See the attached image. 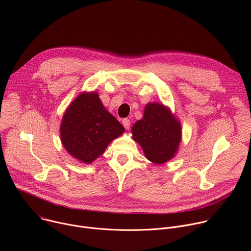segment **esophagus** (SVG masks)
Returning a JSON list of instances; mask_svg holds the SVG:
<instances>
[{
	"label": "esophagus",
	"mask_w": 251,
	"mask_h": 251,
	"mask_svg": "<svg viewBox=\"0 0 251 251\" xmlns=\"http://www.w3.org/2000/svg\"><path fill=\"white\" fill-rule=\"evenodd\" d=\"M122 124H123V126L125 127V129L129 130L130 125H131V122H130L129 119H123V120H122Z\"/></svg>",
	"instance_id": "esophagus-1"
}]
</instances>
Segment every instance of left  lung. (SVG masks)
Segmentation results:
<instances>
[{
	"mask_svg": "<svg viewBox=\"0 0 251 251\" xmlns=\"http://www.w3.org/2000/svg\"><path fill=\"white\" fill-rule=\"evenodd\" d=\"M132 138L141 146L145 157L162 165L177 153L182 141V125L169 107L151 102L145 106L143 118L132 126Z\"/></svg>",
	"mask_w": 251,
	"mask_h": 251,
	"instance_id": "1",
	"label": "left lung"
}]
</instances>
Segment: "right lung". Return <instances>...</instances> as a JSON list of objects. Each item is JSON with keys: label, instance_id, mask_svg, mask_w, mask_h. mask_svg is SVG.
<instances>
[{"label": "right lung", "instance_id": "1", "mask_svg": "<svg viewBox=\"0 0 251 251\" xmlns=\"http://www.w3.org/2000/svg\"><path fill=\"white\" fill-rule=\"evenodd\" d=\"M124 131L120 122L105 109L96 91L78 94L66 108L59 128L67 153L87 165L101 156Z\"/></svg>", "mask_w": 251, "mask_h": 251}]
</instances>
